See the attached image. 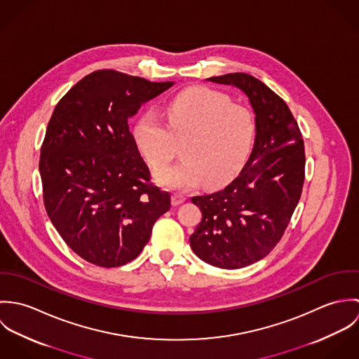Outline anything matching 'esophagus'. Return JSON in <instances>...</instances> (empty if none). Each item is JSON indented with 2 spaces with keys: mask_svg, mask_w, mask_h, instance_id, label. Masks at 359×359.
Returning a JSON list of instances; mask_svg holds the SVG:
<instances>
[{
  "mask_svg": "<svg viewBox=\"0 0 359 359\" xmlns=\"http://www.w3.org/2000/svg\"><path fill=\"white\" fill-rule=\"evenodd\" d=\"M185 201H187V198L184 195H181V194H172V196H171V203H172V205H182Z\"/></svg>",
  "mask_w": 359,
  "mask_h": 359,
  "instance_id": "esophagus-1",
  "label": "esophagus"
}]
</instances>
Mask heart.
I'll return each mask as SVG.
<instances>
[{"label":"heart","instance_id":"b5f03b06","mask_svg":"<svg viewBox=\"0 0 359 359\" xmlns=\"http://www.w3.org/2000/svg\"><path fill=\"white\" fill-rule=\"evenodd\" d=\"M164 124L144 114L134 126L138 151L154 170L164 168L182 145L184 160L158 171L160 185L189 191L205 181L217 188L233 180L246 164L256 137L252 110L232 103L229 97L195 87L181 93L165 106Z\"/></svg>","mask_w":359,"mask_h":359}]
</instances>
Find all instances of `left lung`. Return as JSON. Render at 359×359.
I'll return each instance as SVG.
<instances>
[{
	"instance_id": "obj_1",
	"label": "left lung",
	"mask_w": 359,
	"mask_h": 359,
	"mask_svg": "<svg viewBox=\"0 0 359 359\" xmlns=\"http://www.w3.org/2000/svg\"><path fill=\"white\" fill-rule=\"evenodd\" d=\"M207 81L239 88L256 114V140L239 175L224 189L194 196L202 221L189 242L207 264L238 269L266 256L280 241L300 201L306 154L289 106L262 81L246 73Z\"/></svg>"
}]
</instances>
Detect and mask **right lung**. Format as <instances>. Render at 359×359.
I'll return each mask as SVG.
<instances>
[{"instance_id": "add662e5", "label": "right lung", "mask_w": 359, "mask_h": 359, "mask_svg": "<svg viewBox=\"0 0 359 359\" xmlns=\"http://www.w3.org/2000/svg\"><path fill=\"white\" fill-rule=\"evenodd\" d=\"M172 86L97 70L52 113L40 156L44 205L66 245L91 264L133 261L170 210V194L151 184L128 120Z\"/></svg>"}]
</instances>
